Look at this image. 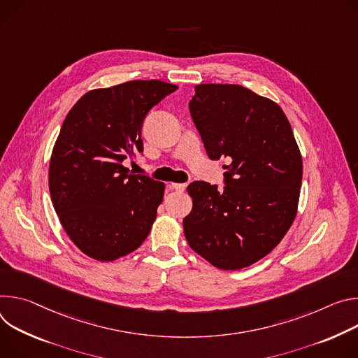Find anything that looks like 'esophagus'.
<instances>
[{
  "label": "esophagus",
  "mask_w": 358,
  "mask_h": 358,
  "mask_svg": "<svg viewBox=\"0 0 358 358\" xmlns=\"http://www.w3.org/2000/svg\"><path fill=\"white\" fill-rule=\"evenodd\" d=\"M169 187L175 189L178 192H183L186 189V185L185 183H169Z\"/></svg>",
  "instance_id": "34e87169"
}]
</instances>
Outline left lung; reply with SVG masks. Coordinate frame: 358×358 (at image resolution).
Returning <instances> with one entry per match:
<instances>
[{
    "label": "left lung",
    "instance_id": "8db88e82",
    "mask_svg": "<svg viewBox=\"0 0 358 358\" xmlns=\"http://www.w3.org/2000/svg\"><path fill=\"white\" fill-rule=\"evenodd\" d=\"M189 109L212 161L226 157L224 187L187 186L189 246L215 267L239 270L268 255L290 229L303 164L289 119L268 98L230 84L194 87Z\"/></svg>",
    "mask_w": 358,
    "mask_h": 358
}]
</instances>
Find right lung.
I'll list each match as a JSON object with an SVG mask.
<instances>
[{
    "mask_svg": "<svg viewBox=\"0 0 358 358\" xmlns=\"http://www.w3.org/2000/svg\"><path fill=\"white\" fill-rule=\"evenodd\" d=\"M176 85L149 79L92 90L72 106L50 162V193L73 245L99 262L136 250L164 201L165 183L122 165L143 152L148 112Z\"/></svg>",
    "mask_w": 358,
    "mask_h": 358,
    "instance_id": "add662e5",
    "label": "right lung"
}]
</instances>
